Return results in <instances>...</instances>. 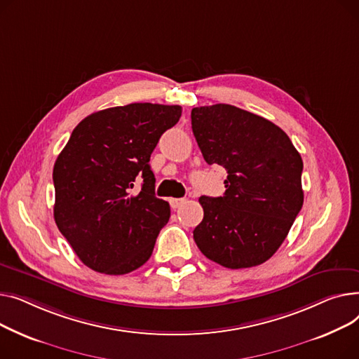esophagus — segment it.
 Listing matches in <instances>:
<instances>
[{
	"mask_svg": "<svg viewBox=\"0 0 359 359\" xmlns=\"http://www.w3.org/2000/svg\"><path fill=\"white\" fill-rule=\"evenodd\" d=\"M170 203H171V207L174 210H177V208H180L185 203V198H171Z\"/></svg>",
	"mask_w": 359,
	"mask_h": 359,
	"instance_id": "34e87169",
	"label": "esophagus"
}]
</instances>
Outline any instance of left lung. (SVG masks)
Wrapping results in <instances>:
<instances>
[{"label":"left lung","mask_w":359,"mask_h":359,"mask_svg":"<svg viewBox=\"0 0 359 359\" xmlns=\"http://www.w3.org/2000/svg\"><path fill=\"white\" fill-rule=\"evenodd\" d=\"M204 161L227 171L223 197H200L194 241L208 259L230 269L268 261L303 207V161L272 121L230 104L191 110Z\"/></svg>","instance_id":"obj_1"}]
</instances>
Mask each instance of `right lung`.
Here are the masks:
<instances>
[{"instance_id": "add662e5", "label": "right lung", "mask_w": 359, "mask_h": 359, "mask_svg": "<svg viewBox=\"0 0 359 359\" xmlns=\"http://www.w3.org/2000/svg\"><path fill=\"white\" fill-rule=\"evenodd\" d=\"M180 105L133 102L90 114L53 166V216L88 268L123 276L151 258L171 208L155 196L151 155ZM142 178L141 191L131 188Z\"/></svg>"}]
</instances>
